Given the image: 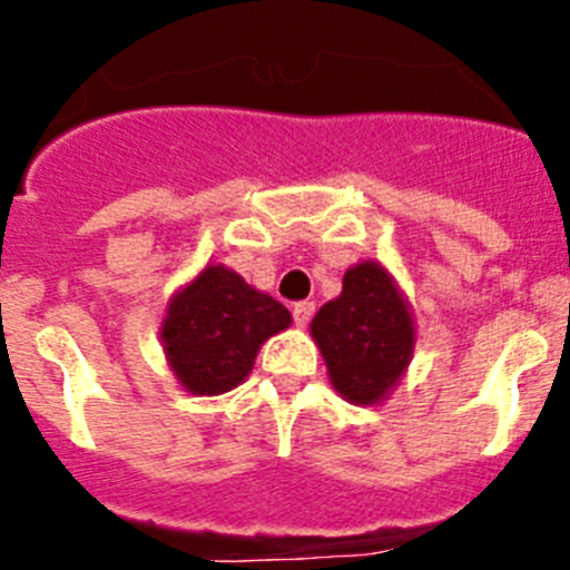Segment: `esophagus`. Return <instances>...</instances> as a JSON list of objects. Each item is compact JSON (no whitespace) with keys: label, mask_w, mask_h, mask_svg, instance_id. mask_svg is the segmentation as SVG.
Instances as JSON below:
<instances>
[{"label":"esophagus","mask_w":570,"mask_h":570,"mask_svg":"<svg viewBox=\"0 0 570 570\" xmlns=\"http://www.w3.org/2000/svg\"><path fill=\"white\" fill-rule=\"evenodd\" d=\"M311 316H314V302H296L294 305L296 328H305V325L311 322Z\"/></svg>","instance_id":"obj_1"}]
</instances>
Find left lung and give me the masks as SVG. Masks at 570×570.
<instances>
[{
	"instance_id": "1",
	"label": "left lung",
	"mask_w": 570,
	"mask_h": 570,
	"mask_svg": "<svg viewBox=\"0 0 570 570\" xmlns=\"http://www.w3.org/2000/svg\"><path fill=\"white\" fill-rule=\"evenodd\" d=\"M311 336L336 394L380 405L414 360V311L382 262L362 259L345 271L342 294L316 311Z\"/></svg>"
}]
</instances>
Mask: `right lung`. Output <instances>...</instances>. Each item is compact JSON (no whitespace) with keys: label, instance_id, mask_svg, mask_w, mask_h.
Returning a JSON list of instances; mask_svg holds the SVG:
<instances>
[{"label":"right lung","instance_id":"1","mask_svg":"<svg viewBox=\"0 0 570 570\" xmlns=\"http://www.w3.org/2000/svg\"><path fill=\"white\" fill-rule=\"evenodd\" d=\"M288 325L282 302L225 265H205L168 299L159 340L188 394L219 396L245 382L259 347Z\"/></svg>","mask_w":570,"mask_h":570}]
</instances>
